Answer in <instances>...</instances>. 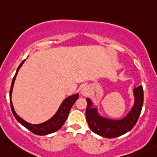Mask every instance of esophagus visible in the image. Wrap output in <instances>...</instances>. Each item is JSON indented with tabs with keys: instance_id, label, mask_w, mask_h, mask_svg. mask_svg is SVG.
<instances>
[{
	"instance_id": "34e87169",
	"label": "esophagus",
	"mask_w": 157,
	"mask_h": 157,
	"mask_svg": "<svg viewBox=\"0 0 157 157\" xmlns=\"http://www.w3.org/2000/svg\"><path fill=\"white\" fill-rule=\"evenodd\" d=\"M89 91H90V90H89V87L87 86H84L82 87L81 93H82V94L83 96H87V95H88Z\"/></svg>"
}]
</instances>
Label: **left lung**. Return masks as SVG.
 Masks as SVG:
<instances>
[{"instance_id":"8db88e82","label":"left lung","mask_w":157,"mask_h":157,"mask_svg":"<svg viewBox=\"0 0 157 157\" xmlns=\"http://www.w3.org/2000/svg\"><path fill=\"white\" fill-rule=\"evenodd\" d=\"M134 105L126 117L120 120H109L101 117L97 109H91L92 102L87 98L86 117L90 128L93 132L104 138H113L121 136L130 131L135 126L141 114L144 101L142 86L135 87L134 90Z\"/></svg>"}]
</instances>
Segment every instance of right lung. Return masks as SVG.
<instances>
[{"instance_id":"add662e5","label":"right lung","mask_w":157,"mask_h":157,"mask_svg":"<svg viewBox=\"0 0 157 157\" xmlns=\"http://www.w3.org/2000/svg\"><path fill=\"white\" fill-rule=\"evenodd\" d=\"M25 59L23 60L19 66L18 67L17 70H16V73L14 76V78H12V86H11L10 89V105H11V109H12V112L13 113L14 116L18 122L19 123H21L22 125L24 127L29 130L30 131H31L32 133H34V134H37V135H46V134H51V133L56 132L59 130L62 126L64 124L65 121H66L67 118L68 116L69 112H70L71 109L72 105H74V103L77 101V99L78 98V94H76L74 95L70 96L68 98H67L66 99L63 100V101L62 102L61 105L59 106V109L56 112V113L51 118L50 120H48V121L45 122L43 123H40V124H30V123H27V122L24 121L23 119L19 117L17 114L16 113L15 110H14L13 105H12V100H11V96H12V88H13L14 82H15V80H16V77L17 75V73L19 71V68L21 67V66L23 65V63H24Z\"/></svg>"}]
</instances>
